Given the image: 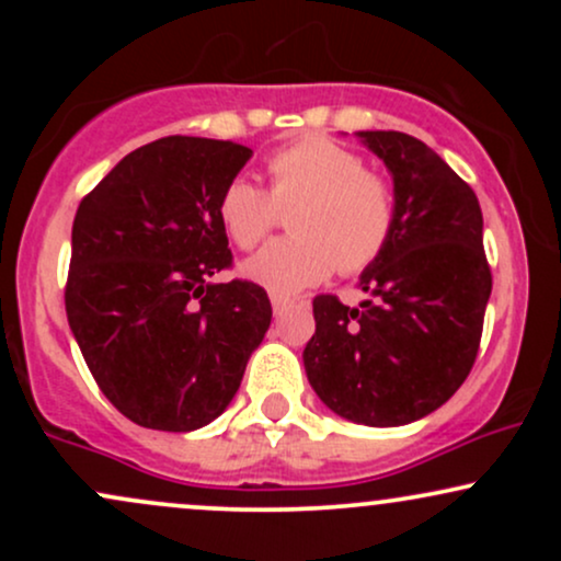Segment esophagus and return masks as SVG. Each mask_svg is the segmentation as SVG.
<instances>
[{
    "label": "esophagus",
    "mask_w": 561,
    "mask_h": 561,
    "mask_svg": "<svg viewBox=\"0 0 561 561\" xmlns=\"http://www.w3.org/2000/svg\"><path fill=\"white\" fill-rule=\"evenodd\" d=\"M289 306V298L287 295H279V293H272V308H274V313L276 317H279L282 311H285V308Z\"/></svg>",
    "instance_id": "1"
}]
</instances>
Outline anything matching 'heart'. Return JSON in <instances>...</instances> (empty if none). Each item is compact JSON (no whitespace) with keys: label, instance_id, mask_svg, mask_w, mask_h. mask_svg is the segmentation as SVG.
Instances as JSON below:
<instances>
[{"label":"heart","instance_id":"b5f03b06","mask_svg":"<svg viewBox=\"0 0 561 561\" xmlns=\"http://www.w3.org/2000/svg\"><path fill=\"white\" fill-rule=\"evenodd\" d=\"M268 190L237 173L218 195V221L229 240L253 250L282 218L295 234L268 242L244 263V274L274 293H298L319 285L337 268H369L398 227L396 190L382 173L366 169L351 147L327 137H302L266 160Z\"/></svg>","mask_w":561,"mask_h":561}]
</instances>
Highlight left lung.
Listing matches in <instances>:
<instances>
[{"label": "left lung", "mask_w": 561, "mask_h": 561, "mask_svg": "<svg viewBox=\"0 0 561 561\" xmlns=\"http://www.w3.org/2000/svg\"><path fill=\"white\" fill-rule=\"evenodd\" d=\"M358 137L392 173L398 227L358 282L369 300L313 298L317 332L302 364L334 414L398 427L433 414L469 377L493 276L472 186L416 137Z\"/></svg>", "instance_id": "left-lung-1"}]
</instances>
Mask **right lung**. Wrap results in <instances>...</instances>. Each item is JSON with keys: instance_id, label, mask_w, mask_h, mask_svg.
I'll list each match as a JSON object with an SVG mask.
<instances>
[{"instance_id": "add662e5", "label": "right lung", "mask_w": 561, "mask_h": 561, "mask_svg": "<svg viewBox=\"0 0 561 561\" xmlns=\"http://www.w3.org/2000/svg\"><path fill=\"white\" fill-rule=\"evenodd\" d=\"M250 156L237 141L163 137L128 152L76 210L68 324L94 382L139 427L214 422L272 324L261 285H214L234 261L218 195Z\"/></svg>"}]
</instances>
